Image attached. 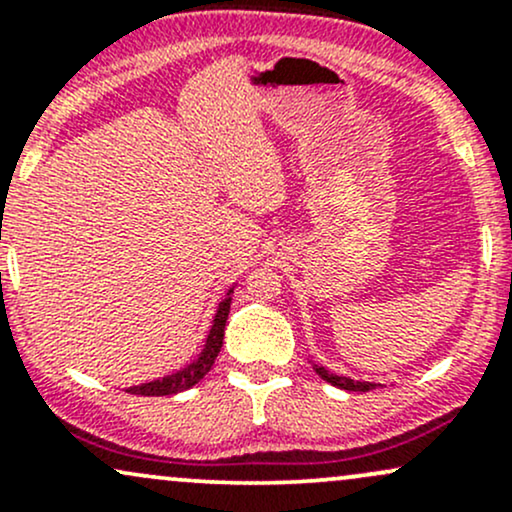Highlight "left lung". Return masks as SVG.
Wrapping results in <instances>:
<instances>
[{
  "label": "left lung",
  "mask_w": 512,
  "mask_h": 512,
  "mask_svg": "<svg viewBox=\"0 0 512 512\" xmlns=\"http://www.w3.org/2000/svg\"><path fill=\"white\" fill-rule=\"evenodd\" d=\"M313 370L320 375L322 380H327L330 385L339 387V390L370 392V390H375V387H380L378 383H368V380H351V378H346V375H337V373H332V370H327L325 366H317V363H313Z\"/></svg>",
  "instance_id": "left-lung-1"
}]
</instances>
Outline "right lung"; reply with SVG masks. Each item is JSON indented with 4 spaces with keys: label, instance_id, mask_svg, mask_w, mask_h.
<instances>
[{
    "label": "right lung",
    "instance_id": "add662e5",
    "mask_svg": "<svg viewBox=\"0 0 512 512\" xmlns=\"http://www.w3.org/2000/svg\"><path fill=\"white\" fill-rule=\"evenodd\" d=\"M233 289H236V286H231V289L226 291V296L219 301V305H216V313H214V320H211L207 342H204V349L199 351L195 361H190L185 368L175 370V373L163 375V378L127 387L125 392H129V395H142V397H166V395H175V392H185L190 390V387H195L199 380L209 373L211 366H214L216 356H219L223 346V330H226L228 313H231Z\"/></svg>",
    "mask_w": 512,
    "mask_h": 512
}]
</instances>
